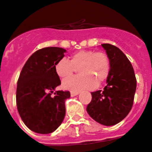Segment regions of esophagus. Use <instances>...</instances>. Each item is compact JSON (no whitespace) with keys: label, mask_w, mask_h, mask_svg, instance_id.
<instances>
[{"label":"esophagus","mask_w":152,"mask_h":152,"mask_svg":"<svg viewBox=\"0 0 152 152\" xmlns=\"http://www.w3.org/2000/svg\"><path fill=\"white\" fill-rule=\"evenodd\" d=\"M78 94H79L78 92H73V91H72V92H71V96H76V95Z\"/></svg>","instance_id":"34e87169"}]
</instances>
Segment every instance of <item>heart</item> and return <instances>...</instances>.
Wrapping results in <instances>:
<instances>
[{"label":"heart","mask_w":152,"mask_h":152,"mask_svg":"<svg viewBox=\"0 0 152 152\" xmlns=\"http://www.w3.org/2000/svg\"><path fill=\"white\" fill-rule=\"evenodd\" d=\"M78 68L80 75L68 77L62 81L64 89L73 92L94 89L107 78L110 71V61L103 52L80 50L70 57L62 58L56 62L55 70L61 78L70 77Z\"/></svg>","instance_id":"obj_1"}]
</instances>
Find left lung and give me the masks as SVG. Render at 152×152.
Segmentation results:
<instances>
[{
    "mask_svg": "<svg viewBox=\"0 0 152 152\" xmlns=\"http://www.w3.org/2000/svg\"><path fill=\"white\" fill-rule=\"evenodd\" d=\"M110 61V71L103 91L91 92L92 100L87 111L95 121L104 126L121 122L133 105L136 77L133 67L118 47L102 44Z\"/></svg>",
    "mask_w": 152,
    "mask_h": 152,
    "instance_id": "left-lung-1",
    "label": "left lung"
}]
</instances>
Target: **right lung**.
<instances>
[{
	"label": "right lung",
	"mask_w": 152,
	"mask_h": 152,
	"mask_svg": "<svg viewBox=\"0 0 152 152\" xmlns=\"http://www.w3.org/2000/svg\"><path fill=\"white\" fill-rule=\"evenodd\" d=\"M66 50L59 47H46L35 52L24 64L17 80L16 101L24 124L36 133H52L65 116V100L68 91L55 88L61 80L55 65L64 57Z\"/></svg>",
	"instance_id": "1"
}]
</instances>
